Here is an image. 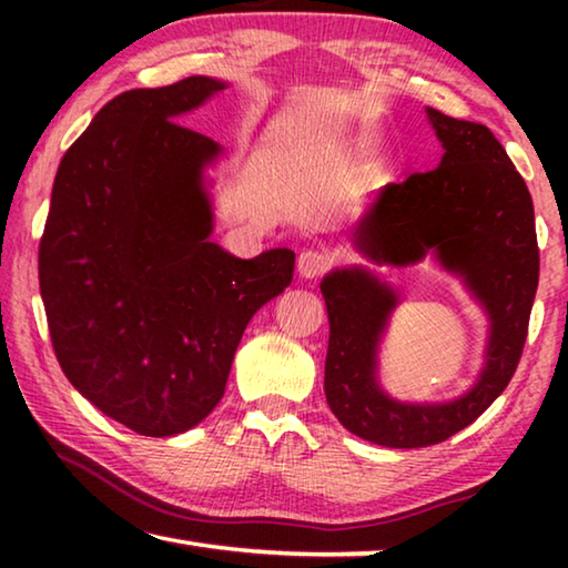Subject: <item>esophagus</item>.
<instances>
[{
    "label": "esophagus",
    "mask_w": 568,
    "mask_h": 568,
    "mask_svg": "<svg viewBox=\"0 0 568 568\" xmlns=\"http://www.w3.org/2000/svg\"><path fill=\"white\" fill-rule=\"evenodd\" d=\"M331 265H333V257L318 247L303 250V253L297 255V271H301L303 277H318L323 273H328Z\"/></svg>",
    "instance_id": "obj_1"
}]
</instances>
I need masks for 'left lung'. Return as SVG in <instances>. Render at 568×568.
Segmentation results:
<instances>
[{
  "instance_id": "obj_1",
  "label": "left lung",
  "mask_w": 568,
  "mask_h": 568,
  "mask_svg": "<svg viewBox=\"0 0 568 568\" xmlns=\"http://www.w3.org/2000/svg\"><path fill=\"white\" fill-rule=\"evenodd\" d=\"M426 112L444 142V160L381 192L358 225V247L390 265L436 253L484 303L491 341L480 381L464 398L440 406L396 403L376 383V348L396 293L358 267L323 277L331 321L325 398L351 434L390 448L440 444L501 396L521 361L538 285L534 203L504 145L486 124Z\"/></svg>"
}]
</instances>
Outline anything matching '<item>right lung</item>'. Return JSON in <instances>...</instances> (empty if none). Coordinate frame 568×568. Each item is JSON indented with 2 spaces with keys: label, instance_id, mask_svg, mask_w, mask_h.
Masks as SVG:
<instances>
[{
  "label": "right lung",
  "instance_id": "add662e5",
  "mask_svg": "<svg viewBox=\"0 0 568 568\" xmlns=\"http://www.w3.org/2000/svg\"><path fill=\"white\" fill-rule=\"evenodd\" d=\"M223 88L185 77L118 94L54 178L40 240L52 348L140 436L182 434L217 406L245 325L293 281V250L240 261L207 240L203 168L220 148L175 120Z\"/></svg>",
  "mask_w": 568,
  "mask_h": 568
}]
</instances>
